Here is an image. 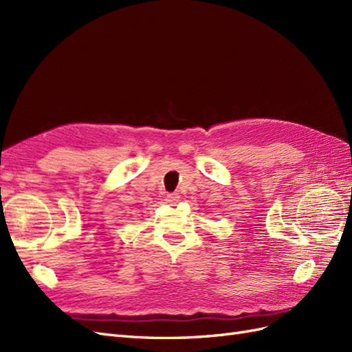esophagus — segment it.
Here are the masks:
<instances>
[{
  "label": "esophagus",
  "instance_id": "1",
  "mask_svg": "<svg viewBox=\"0 0 352 352\" xmlns=\"http://www.w3.org/2000/svg\"><path fill=\"white\" fill-rule=\"evenodd\" d=\"M179 199H180V195H179V194H176V192H172V194H167V197H166V201L168 202V204H172V206L177 204V202H179Z\"/></svg>",
  "mask_w": 352,
  "mask_h": 352
}]
</instances>
